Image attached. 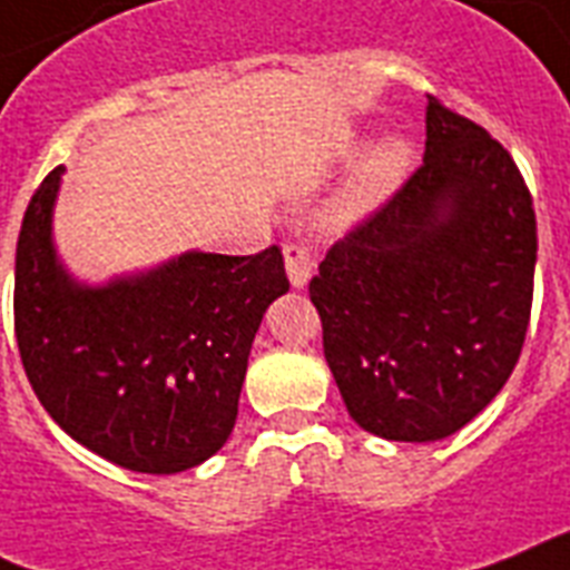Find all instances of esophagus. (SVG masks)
<instances>
[{
  "instance_id": "34e87169",
  "label": "esophagus",
  "mask_w": 570,
  "mask_h": 570,
  "mask_svg": "<svg viewBox=\"0 0 570 570\" xmlns=\"http://www.w3.org/2000/svg\"><path fill=\"white\" fill-rule=\"evenodd\" d=\"M285 271H288V279L294 282L296 288H303L305 282L312 279L314 271L308 247H303V244H285Z\"/></svg>"
}]
</instances>
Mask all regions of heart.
I'll use <instances>...</instances> for the list:
<instances>
[{
  "mask_svg": "<svg viewBox=\"0 0 570 570\" xmlns=\"http://www.w3.org/2000/svg\"><path fill=\"white\" fill-rule=\"evenodd\" d=\"M411 159L413 150L404 139H387L370 150L352 174V180L346 183V189L337 195L332 215H328L332 224L346 227V224H355L373 209H379L399 189V183L411 168Z\"/></svg>",
  "mask_w": 570,
  "mask_h": 570,
  "instance_id": "obj_1",
  "label": "heart"
}]
</instances>
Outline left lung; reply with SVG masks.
I'll return each instance as SVG.
<instances>
[{"label":"left lung","instance_id":"obj_1","mask_svg":"<svg viewBox=\"0 0 570 570\" xmlns=\"http://www.w3.org/2000/svg\"><path fill=\"white\" fill-rule=\"evenodd\" d=\"M533 271V197L510 150L428 96L422 166L308 282L352 420L396 443L472 422L519 364Z\"/></svg>","mask_w":570,"mask_h":570}]
</instances>
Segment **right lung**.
<instances>
[{
	"label": "right lung",
	"instance_id": "add662e5",
	"mask_svg": "<svg viewBox=\"0 0 570 570\" xmlns=\"http://www.w3.org/2000/svg\"><path fill=\"white\" fill-rule=\"evenodd\" d=\"M63 166L22 218L13 332L40 404L83 449L145 474L186 472L227 443L267 305L288 291L279 247L183 253L89 288L58 262L51 206Z\"/></svg>",
	"mask_w": 570,
	"mask_h": 570
}]
</instances>
